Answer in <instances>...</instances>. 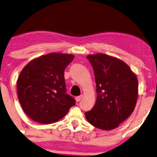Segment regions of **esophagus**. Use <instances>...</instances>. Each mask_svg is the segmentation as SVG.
<instances>
[{
    "label": "esophagus",
    "instance_id": "34e87169",
    "mask_svg": "<svg viewBox=\"0 0 157 157\" xmlns=\"http://www.w3.org/2000/svg\"><path fill=\"white\" fill-rule=\"evenodd\" d=\"M82 98V96H77V97H75V101H76L77 102H78V101H80Z\"/></svg>",
    "mask_w": 157,
    "mask_h": 157
}]
</instances>
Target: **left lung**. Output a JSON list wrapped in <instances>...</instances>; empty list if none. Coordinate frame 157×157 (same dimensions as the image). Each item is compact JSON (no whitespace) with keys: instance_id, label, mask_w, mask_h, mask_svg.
<instances>
[{"instance_id":"1","label":"left lung","mask_w":157,"mask_h":157,"mask_svg":"<svg viewBox=\"0 0 157 157\" xmlns=\"http://www.w3.org/2000/svg\"><path fill=\"white\" fill-rule=\"evenodd\" d=\"M92 65L97 98L85 115L90 124L104 130L117 128L131 115L138 94L136 75L125 62L98 53L87 56Z\"/></svg>"}]
</instances>
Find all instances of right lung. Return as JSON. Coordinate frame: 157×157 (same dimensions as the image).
<instances>
[{
	"instance_id": "obj_1",
	"label": "right lung",
	"mask_w": 157,
	"mask_h": 157,
	"mask_svg": "<svg viewBox=\"0 0 157 157\" xmlns=\"http://www.w3.org/2000/svg\"><path fill=\"white\" fill-rule=\"evenodd\" d=\"M69 53H50L29 61L17 80V94L24 112L41 124L63 118L75 100L66 93L64 69L74 59Z\"/></svg>"
}]
</instances>
